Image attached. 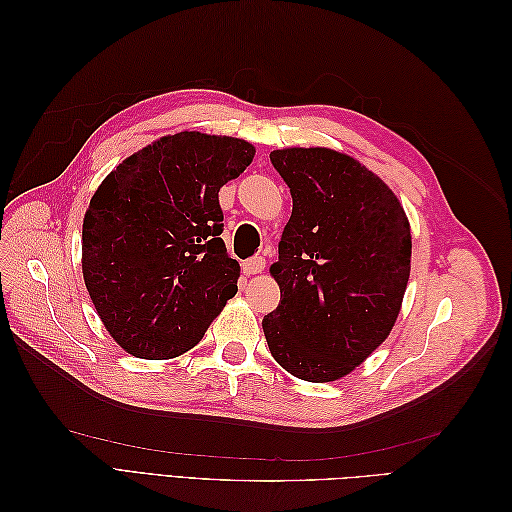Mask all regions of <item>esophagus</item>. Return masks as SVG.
I'll return each instance as SVG.
<instances>
[{"label":"esophagus","mask_w":512,"mask_h":512,"mask_svg":"<svg viewBox=\"0 0 512 512\" xmlns=\"http://www.w3.org/2000/svg\"><path fill=\"white\" fill-rule=\"evenodd\" d=\"M241 269H243V273H245V275H256V273H262V271H265V258H262V256H256V258L245 260L243 265H241Z\"/></svg>","instance_id":"esophagus-1"}]
</instances>
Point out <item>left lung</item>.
I'll return each instance as SVG.
<instances>
[{"label":"left lung","instance_id":"obj_1","mask_svg":"<svg viewBox=\"0 0 512 512\" xmlns=\"http://www.w3.org/2000/svg\"><path fill=\"white\" fill-rule=\"evenodd\" d=\"M271 164L292 215L271 265L282 299L262 329L292 376L331 382L389 337L410 277V224L389 185L346 153L277 149Z\"/></svg>","mask_w":512,"mask_h":512}]
</instances>
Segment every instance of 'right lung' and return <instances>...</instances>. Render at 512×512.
Returning <instances> with one entry per match:
<instances>
[{"mask_svg": "<svg viewBox=\"0 0 512 512\" xmlns=\"http://www.w3.org/2000/svg\"><path fill=\"white\" fill-rule=\"evenodd\" d=\"M241 138L179 132L123 160L83 220V277L115 342L138 359L194 348L237 294L218 192L252 164Z\"/></svg>", "mask_w": 512, "mask_h": 512, "instance_id": "right-lung-1", "label": "right lung"}]
</instances>
